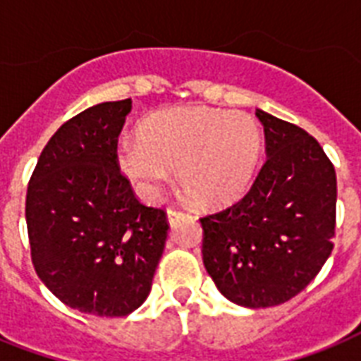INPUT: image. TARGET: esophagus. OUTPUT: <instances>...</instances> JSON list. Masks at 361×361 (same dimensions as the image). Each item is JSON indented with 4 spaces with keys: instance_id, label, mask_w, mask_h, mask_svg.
<instances>
[{
    "instance_id": "obj_1",
    "label": "esophagus",
    "mask_w": 361,
    "mask_h": 361,
    "mask_svg": "<svg viewBox=\"0 0 361 361\" xmlns=\"http://www.w3.org/2000/svg\"><path fill=\"white\" fill-rule=\"evenodd\" d=\"M166 215H169L170 223H176V221L181 219L183 215H189V212H185V209H180V208H169Z\"/></svg>"
}]
</instances>
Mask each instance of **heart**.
Masks as SVG:
<instances>
[{
  "label": "heart",
  "mask_w": 361,
  "mask_h": 361,
  "mask_svg": "<svg viewBox=\"0 0 361 361\" xmlns=\"http://www.w3.org/2000/svg\"><path fill=\"white\" fill-rule=\"evenodd\" d=\"M262 155L258 121L240 110L180 106L142 121L138 138L116 146V163L144 197H155L176 169L181 189L200 204H225L247 191Z\"/></svg>",
  "instance_id": "1"
}]
</instances>
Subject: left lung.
Masks as SVG:
<instances>
[{
    "label": "left lung",
    "mask_w": 361,
    "mask_h": 361,
    "mask_svg": "<svg viewBox=\"0 0 361 361\" xmlns=\"http://www.w3.org/2000/svg\"><path fill=\"white\" fill-rule=\"evenodd\" d=\"M266 163L243 198L200 217L202 260L219 292L243 307L288 302L334 249L336 169L317 138L262 110Z\"/></svg>",
    "instance_id": "obj_1"
}]
</instances>
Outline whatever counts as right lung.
<instances>
[{
  "label": "right lung",
  "instance_id": "add662e5",
  "mask_svg": "<svg viewBox=\"0 0 361 361\" xmlns=\"http://www.w3.org/2000/svg\"><path fill=\"white\" fill-rule=\"evenodd\" d=\"M130 99L95 104L48 140L27 183L25 223L37 275L65 305L125 317L152 290L169 219L136 198L118 169Z\"/></svg>",
  "mask_w": 361,
  "mask_h": 361
}]
</instances>
